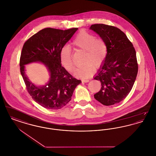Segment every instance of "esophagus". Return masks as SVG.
I'll return each mask as SVG.
<instances>
[{
  "label": "esophagus",
  "mask_w": 156,
  "mask_h": 156,
  "mask_svg": "<svg viewBox=\"0 0 156 156\" xmlns=\"http://www.w3.org/2000/svg\"><path fill=\"white\" fill-rule=\"evenodd\" d=\"M89 81V80H88V79H87V80H82V82H85V83H86V82H88Z\"/></svg>",
  "instance_id": "1"
}]
</instances>
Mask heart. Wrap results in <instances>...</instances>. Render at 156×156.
Masks as SVG:
<instances>
[{
	"label": "heart",
	"mask_w": 156,
	"mask_h": 156,
	"mask_svg": "<svg viewBox=\"0 0 156 156\" xmlns=\"http://www.w3.org/2000/svg\"><path fill=\"white\" fill-rule=\"evenodd\" d=\"M73 45L78 49L85 51L81 67L75 69L74 74L77 77L88 78L93 74L94 68L99 67L106 57L108 53L107 45L101 38L87 31L80 32L72 42ZM59 59L63 67L71 72L74 68L72 50L69 46L65 45L59 52Z\"/></svg>",
	"instance_id": "1"
}]
</instances>
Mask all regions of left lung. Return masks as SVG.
<instances>
[{
  "instance_id": "left-lung-1",
  "label": "left lung",
  "mask_w": 156,
  "mask_h": 156,
  "mask_svg": "<svg viewBox=\"0 0 156 156\" xmlns=\"http://www.w3.org/2000/svg\"><path fill=\"white\" fill-rule=\"evenodd\" d=\"M90 29L104 40L108 48L106 57L94 77L102 85L94 98L106 106L118 104L128 95L137 76L135 49L126 34L116 27L95 24Z\"/></svg>"
}]
</instances>
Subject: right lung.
<instances>
[{
    "label": "right lung",
    "mask_w": 156,
    "mask_h": 156,
    "mask_svg": "<svg viewBox=\"0 0 156 156\" xmlns=\"http://www.w3.org/2000/svg\"><path fill=\"white\" fill-rule=\"evenodd\" d=\"M78 28L62 30L45 28L29 38L23 45L20 59V73L31 98L48 109H58L71 99L74 89L81 81L78 80L62 67L61 49L73 37ZM40 62L47 67L50 80L45 86L37 87L28 78L24 65Z\"/></svg>",
    "instance_id": "1"
}]
</instances>
